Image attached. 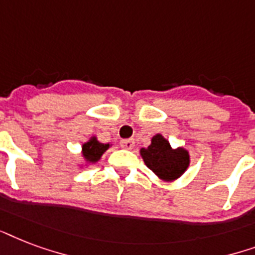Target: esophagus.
Masks as SVG:
<instances>
[{"label": "esophagus", "instance_id": "esophagus-1", "mask_svg": "<svg viewBox=\"0 0 255 255\" xmlns=\"http://www.w3.org/2000/svg\"><path fill=\"white\" fill-rule=\"evenodd\" d=\"M120 145H121V147H124V149H133L134 147V139L133 138H128V139H121V142H120Z\"/></svg>", "mask_w": 255, "mask_h": 255}]
</instances>
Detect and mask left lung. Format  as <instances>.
Here are the masks:
<instances>
[{
  "mask_svg": "<svg viewBox=\"0 0 255 255\" xmlns=\"http://www.w3.org/2000/svg\"><path fill=\"white\" fill-rule=\"evenodd\" d=\"M143 162L158 178L170 182L179 178L190 163L189 151L183 147L173 149L166 138L155 134L147 147L139 150Z\"/></svg>",
  "mask_w": 255,
  "mask_h": 255,
  "instance_id": "obj_1",
  "label": "left lung"
}]
</instances>
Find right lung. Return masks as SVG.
<instances>
[{
	"label": "right lung",
	"instance_id": "1",
	"mask_svg": "<svg viewBox=\"0 0 255 255\" xmlns=\"http://www.w3.org/2000/svg\"><path fill=\"white\" fill-rule=\"evenodd\" d=\"M110 147V143H101L97 137H92L82 145V157L88 163H96Z\"/></svg>",
	"mask_w": 255,
	"mask_h": 255
}]
</instances>
